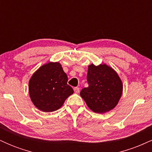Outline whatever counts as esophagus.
I'll list each match as a JSON object with an SVG mask.
<instances>
[{"label":"esophagus","mask_w":152,"mask_h":152,"mask_svg":"<svg viewBox=\"0 0 152 152\" xmlns=\"http://www.w3.org/2000/svg\"><path fill=\"white\" fill-rule=\"evenodd\" d=\"M74 90L75 93H76V94L79 93V91H80V88H78V87H74Z\"/></svg>","instance_id":"34e87169"}]
</instances>
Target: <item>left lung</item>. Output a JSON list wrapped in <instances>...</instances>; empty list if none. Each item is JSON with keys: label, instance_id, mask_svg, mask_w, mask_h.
<instances>
[{"label": "left lung", "instance_id": "left-lung-1", "mask_svg": "<svg viewBox=\"0 0 152 152\" xmlns=\"http://www.w3.org/2000/svg\"><path fill=\"white\" fill-rule=\"evenodd\" d=\"M88 86L80 92L87 106L95 113H105L117 105L123 85L116 71L106 64L88 66Z\"/></svg>", "mask_w": 152, "mask_h": 152}]
</instances>
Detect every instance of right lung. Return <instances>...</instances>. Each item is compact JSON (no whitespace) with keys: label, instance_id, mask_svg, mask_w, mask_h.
Here are the masks:
<instances>
[{"label":"right lung","instance_id":"add662e5","mask_svg":"<svg viewBox=\"0 0 152 152\" xmlns=\"http://www.w3.org/2000/svg\"><path fill=\"white\" fill-rule=\"evenodd\" d=\"M67 81V75L58 62L45 64L34 73L29 81L31 101L44 112L56 111L74 93Z\"/></svg>","mask_w":152,"mask_h":152}]
</instances>
